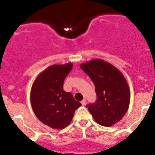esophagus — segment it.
Listing matches in <instances>:
<instances>
[{"instance_id": "obj_1", "label": "esophagus", "mask_w": 155, "mask_h": 155, "mask_svg": "<svg viewBox=\"0 0 155 155\" xmlns=\"http://www.w3.org/2000/svg\"><path fill=\"white\" fill-rule=\"evenodd\" d=\"M81 104H82V106H84V105H86V99H83L82 101H81Z\"/></svg>"}]
</instances>
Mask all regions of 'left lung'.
Returning <instances> with one entry per match:
<instances>
[{
  "mask_svg": "<svg viewBox=\"0 0 155 155\" xmlns=\"http://www.w3.org/2000/svg\"><path fill=\"white\" fill-rule=\"evenodd\" d=\"M95 84L97 101L87 106L97 124L110 127L123 118L128 109L130 91L127 81L116 67L101 59L80 65Z\"/></svg>",
  "mask_w": 155,
  "mask_h": 155,
  "instance_id": "left-lung-1",
  "label": "left lung"
}]
</instances>
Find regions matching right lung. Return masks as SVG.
Segmentation results:
<instances>
[{
    "instance_id": "obj_1",
    "label": "right lung",
    "mask_w": 155,
    "mask_h": 155,
    "mask_svg": "<svg viewBox=\"0 0 155 155\" xmlns=\"http://www.w3.org/2000/svg\"><path fill=\"white\" fill-rule=\"evenodd\" d=\"M73 64L52 65L35 79L31 91V106L35 116L51 128L62 130L71 122L81 103L63 90V82Z\"/></svg>"
}]
</instances>
